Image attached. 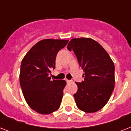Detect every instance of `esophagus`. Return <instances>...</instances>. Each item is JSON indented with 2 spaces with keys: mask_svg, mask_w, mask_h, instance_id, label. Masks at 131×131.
I'll use <instances>...</instances> for the list:
<instances>
[{
  "mask_svg": "<svg viewBox=\"0 0 131 131\" xmlns=\"http://www.w3.org/2000/svg\"><path fill=\"white\" fill-rule=\"evenodd\" d=\"M66 81L67 83H71V82H72V80H66Z\"/></svg>",
  "mask_w": 131,
  "mask_h": 131,
  "instance_id": "1",
  "label": "esophagus"
}]
</instances>
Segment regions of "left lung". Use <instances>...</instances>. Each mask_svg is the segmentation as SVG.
Returning a JSON list of instances; mask_svg holds the SVG:
<instances>
[{"label":"left lung","instance_id":"left-lung-1","mask_svg":"<svg viewBox=\"0 0 131 131\" xmlns=\"http://www.w3.org/2000/svg\"><path fill=\"white\" fill-rule=\"evenodd\" d=\"M67 49L74 52L84 72V81L75 82L78 91L73 96L77 106L86 113L98 111L114 89V63L106 50L91 38L72 39Z\"/></svg>","mask_w":131,"mask_h":131}]
</instances>
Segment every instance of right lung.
<instances>
[{"label":"right lung","mask_w":131,"mask_h":131,"mask_svg":"<svg viewBox=\"0 0 131 131\" xmlns=\"http://www.w3.org/2000/svg\"><path fill=\"white\" fill-rule=\"evenodd\" d=\"M65 40L45 39L27 53L20 65V84L31 108L40 114H50L60 106L65 80H51L58 53L68 43Z\"/></svg>","instance_id":"add662e5"}]
</instances>
